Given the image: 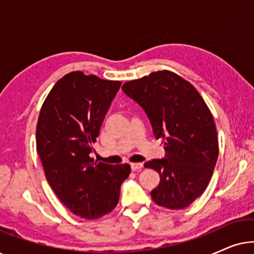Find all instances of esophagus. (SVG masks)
Here are the masks:
<instances>
[{
    "mask_svg": "<svg viewBox=\"0 0 254 254\" xmlns=\"http://www.w3.org/2000/svg\"><path fill=\"white\" fill-rule=\"evenodd\" d=\"M142 168H143V164H142V163H130L131 171H140Z\"/></svg>",
    "mask_w": 254,
    "mask_h": 254,
    "instance_id": "1",
    "label": "esophagus"
}]
</instances>
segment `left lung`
Instances as JSON below:
<instances>
[{
    "label": "left lung",
    "mask_w": 254,
    "mask_h": 254,
    "mask_svg": "<svg viewBox=\"0 0 254 254\" xmlns=\"http://www.w3.org/2000/svg\"><path fill=\"white\" fill-rule=\"evenodd\" d=\"M123 90L147 113L155 137L164 138L165 158L144 163L161 177L152 200L169 209L189 207L207 189L216 165L218 140L210 110L189 81L170 70L126 82Z\"/></svg>",
    "instance_id": "8db88e82"
}]
</instances>
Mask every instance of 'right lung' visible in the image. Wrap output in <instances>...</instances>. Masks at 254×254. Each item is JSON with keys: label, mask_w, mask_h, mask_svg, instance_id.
<instances>
[{"label": "right lung", "mask_w": 254, "mask_h": 254, "mask_svg": "<svg viewBox=\"0 0 254 254\" xmlns=\"http://www.w3.org/2000/svg\"><path fill=\"white\" fill-rule=\"evenodd\" d=\"M120 85L71 71L55 83L38 118L37 151L47 182L72 214L86 220L116 208L121 184L130 173L128 164L109 165L90 157Z\"/></svg>", "instance_id": "add662e5"}]
</instances>
